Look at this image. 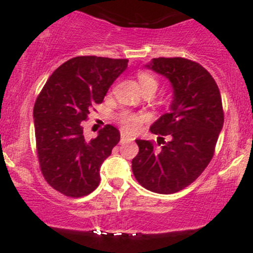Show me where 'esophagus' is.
Wrapping results in <instances>:
<instances>
[{"mask_svg":"<svg viewBox=\"0 0 253 253\" xmlns=\"http://www.w3.org/2000/svg\"><path fill=\"white\" fill-rule=\"evenodd\" d=\"M131 141H133V137L127 134V132L121 131V142H131Z\"/></svg>","mask_w":253,"mask_h":253,"instance_id":"34e87169","label":"esophagus"}]
</instances>
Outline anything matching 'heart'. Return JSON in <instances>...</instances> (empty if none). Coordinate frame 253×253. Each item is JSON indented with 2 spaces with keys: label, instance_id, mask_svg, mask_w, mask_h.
Instances as JSON below:
<instances>
[{
  "label": "heart",
  "instance_id": "b5f03b06",
  "mask_svg": "<svg viewBox=\"0 0 253 253\" xmlns=\"http://www.w3.org/2000/svg\"><path fill=\"white\" fill-rule=\"evenodd\" d=\"M137 77H138V83L143 94L148 93V91H152V93L154 94L155 91H157L158 81L155 79L154 76L149 75V73L147 72H138V76H137ZM119 120L125 128L129 129V131H136L137 128H139L142 122L144 121V116L141 114L124 111L120 114Z\"/></svg>",
  "mask_w": 253,
  "mask_h": 253
}]
</instances>
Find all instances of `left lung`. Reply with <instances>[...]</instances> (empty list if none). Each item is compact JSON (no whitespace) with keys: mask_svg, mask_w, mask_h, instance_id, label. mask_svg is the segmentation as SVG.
<instances>
[{"mask_svg":"<svg viewBox=\"0 0 253 253\" xmlns=\"http://www.w3.org/2000/svg\"><path fill=\"white\" fill-rule=\"evenodd\" d=\"M145 67L169 79L174 96L170 111L150 126L160 136L158 147L136 139L139 152L132 171L144 188L170 195L191 185L208 167L223 128V104L214 78L195 61L159 57Z\"/></svg>","mask_w":253,"mask_h":253,"instance_id":"obj_1","label":"left lung"}]
</instances>
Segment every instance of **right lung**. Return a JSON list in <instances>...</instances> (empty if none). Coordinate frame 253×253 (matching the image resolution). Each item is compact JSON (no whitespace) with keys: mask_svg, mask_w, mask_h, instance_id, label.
Listing matches in <instances>:
<instances>
[{"mask_svg":"<svg viewBox=\"0 0 253 253\" xmlns=\"http://www.w3.org/2000/svg\"><path fill=\"white\" fill-rule=\"evenodd\" d=\"M127 62L126 58L73 57L50 76L38 95L33 115L40 170L48 185L67 197H83L98 187L101 164L120 141L119 129L111 125L86 141L81 122L103 103Z\"/></svg>","mask_w":253,"mask_h":253,"instance_id":"1","label":"right lung"}]
</instances>
